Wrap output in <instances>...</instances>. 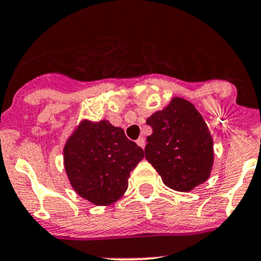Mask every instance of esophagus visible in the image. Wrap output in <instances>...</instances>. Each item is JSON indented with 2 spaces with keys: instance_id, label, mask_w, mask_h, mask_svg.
<instances>
[{
  "instance_id": "obj_1",
  "label": "esophagus",
  "mask_w": 261,
  "mask_h": 261,
  "mask_svg": "<svg viewBox=\"0 0 261 261\" xmlns=\"http://www.w3.org/2000/svg\"><path fill=\"white\" fill-rule=\"evenodd\" d=\"M136 144H138V145L139 146H140V147H143V149H144V147H145V139H144V138H139L138 139V140H136Z\"/></svg>"
}]
</instances>
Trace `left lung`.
I'll return each mask as SVG.
<instances>
[{
	"label": "left lung",
	"mask_w": 261,
	"mask_h": 261,
	"mask_svg": "<svg viewBox=\"0 0 261 261\" xmlns=\"http://www.w3.org/2000/svg\"><path fill=\"white\" fill-rule=\"evenodd\" d=\"M146 123L152 134L146 138L145 158L165 186L188 192L208 179L213 141L203 117L191 102L175 97Z\"/></svg>",
	"instance_id": "8db88e82"
}]
</instances>
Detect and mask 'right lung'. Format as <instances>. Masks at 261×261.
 Segmentation results:
<instances>
[{"label":"right lung","mask_w":261,"mask_h":261,"mask_svg":"<svg viewBox=\"0 0 261 261\" xmlns=\"http://www.w3.org/2000/svg\"><path fill=\"white\" fill-rule=\"evenodd\" d=\"M143 158V149L106 120L82 121L64 146L70 184L97 206H109L122 197L130 173Z\"/></svg>","instance_id":"add662e5"}]
</instances>
